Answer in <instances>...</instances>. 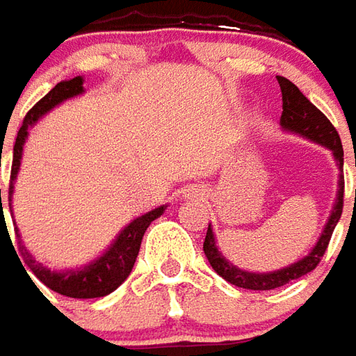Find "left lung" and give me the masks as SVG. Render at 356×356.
<instances>
[{
  "mask_svg": "<svg viewBox=\"0 0 356 356\" xmlns=\"http://www.w3.org/2000/svg\"><path fill=\"white\" fill-rule=\"evenodd\" d=\"M276 80H278L280 90H282V117H280V125L286 131H292V133H298V135L314 140V143H319V145L327 147L333 152V156L337 161V168H339V190H337V200H335L333 211H331L327 223H325V227L321 231V237L317 239L316 247L309 250V254H306L304 259H300V261L290 264V266H284L280 270H273V273H249V270L237 268L235 264H231L221 254V250L217 249L213 229H211V225L207 227L206 241H204V252H206L211 268L221 278H225L227 282L235 284L239 288H247V290H274V288H280L284 284L302 278L304 274L312 273L319 264L321 257L325 254L331 235H333V229L339 223L341 213H343L345 180H343V145H341L339 133H337V129L331 125V121H329L327 117L323 115L307 99L306 95L298 90V86H294L290 80H286L282 76H278Z\"/></svg>",
  "mask_w": 356,
  "mask_h": 356,
  "instance_id": "obj_1",
  "label": "left lung"
}]
</instances>
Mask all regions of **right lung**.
<instances>
[{
	"mask_svg": "<svg viewBox=\"0 0 356 356\" xmlns=\"http://www.w3.org/2000/svg\"><path fill=\"white\" fill-rule=\"evenodd\" d=\"M83 92V78L82 76H76L72 80H64V82L56 83L49 94L44 95L40 102H37L33 109L29 111L25 119H23V125L19 129L15 139V147H13V164H11V184H9V209H11V195H13V182H15L17 172H19V166H21V156H23V145L27 140L29 127H33L40 117L44 113H49L52 107H56L62 104L64 99H70L74 95H80ZM0 206H1V190H0ZM3 209V207H1ZM166 206L154 207L150 209L149 213L137 217L129 223L127 227L123 229L117 239L111 243V247L97 257L95 261L90 264H86L82 268H70V270H50L47 266H42V262L35 261L33 254L29 252L27 247L23 245L21 235H19V229L15 225V233L19 237V250H21V257L23 261L31 268V273L39 278L40 282L44 284L47 288L58 292L62 296H68V298H104V296L111 294L113 290H117L121 284L127 280V276L133 270V264L137 261V254L140 249V241L143 235L149 227L150 223L161 217L164 213ZM13 217V216H11ZM9 235V233H7ZM19 257V254H17ZM21 261V259H19ZM23 266V264H21ZM25 268V266H23ZM27 274V270H25ZM29 276V274H27ZM31 278V276H29ZM37 286V284H35Z\"/></svg>",
	"mask_w": 356,
	"mask_h": 356,
	"instance_id": "add662e5",
	"label": "right lung"
}]
</instances>
